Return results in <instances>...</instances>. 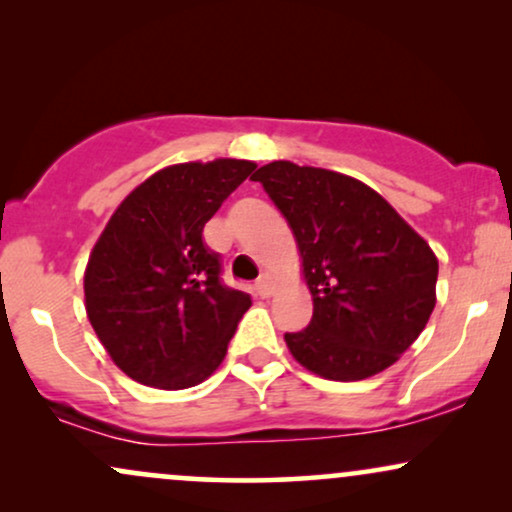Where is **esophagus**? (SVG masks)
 I'll list each match as a JSON object with an SVG mask.
<instances>
[{
    "label": "esophagus",
    "instance_id": "obj_1",
    "mask_svg": "<svg viewBox=\"0 0 512 512\" xmlns=\"http://www.w3.org/2000/svg\"><path fill=\"white\" fill-rule=\"evenodd\" d=\"M255 293H257V296H260V298H269V296H272V281H269L267 276H264V279H260V281H257V284H255Z\"/></svg>",
    "mask_w": 512,
    "mask_h": 512
}]
</instances>
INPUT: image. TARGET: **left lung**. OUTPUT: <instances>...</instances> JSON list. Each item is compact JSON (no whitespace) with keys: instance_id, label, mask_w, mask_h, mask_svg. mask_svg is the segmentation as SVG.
Segmentation results:
<instances>
[{"instance_id":"8db88e82","label":"left lung","mask_w":512,"mask_h":512,"mask_svg":"<svg viewBox=\"0 0 512 512\" xmlns=\"http://www.w3.org/2000/svg\"><path fill=\"white\" fill-rule=\"evenodd\" d=\"M286 216L313 293V320L286 332L301 366L351 383L390 368L436 305L428 243L361 180L325 168L267 163L252 175Z\"/></svg>"}]
</instances>
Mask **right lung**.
Returning a JSON list of instances; mask_svg holds the SVG:
<instances>
[{
  "instance_id": "add662e5",
  "label": "right lung",
  "mask_w": 512,
  "mask_h": 512,
  "mask_svg": "<svg viewBox=\"0 0 512 512\" xmlns=\"http://www.w3.org/2000/svg\"><path fill=\"white\" fill-rule=\"evenodd\" d=\"M255 170L216 158L158 170L125 197L84 274L86 313L115 366L161 390L207 380L252 301L221 281L204 223Z\"/></svg>"
}]
</instances>
